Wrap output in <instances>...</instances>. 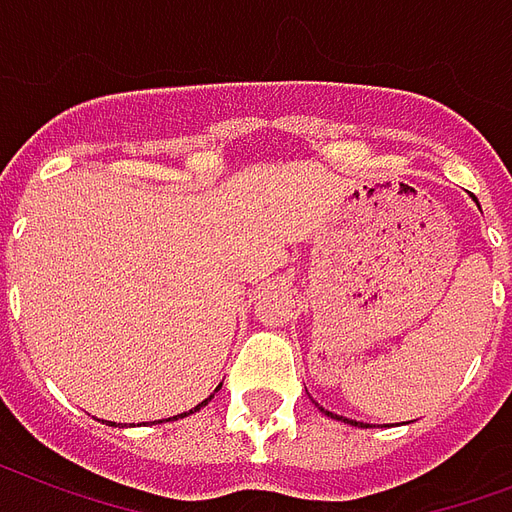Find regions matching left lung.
Returning a JSON list of instances; mask_svg holds the SVG:
<instances>
[{"mask_svg": "<svg viewBox=\"0 0 512 512\" xmlns=\"http://www.w3.org/2000/svg\"><path fill=\"white\" fill-rule=\"evenodd\" d=\"M475 202H478V199H475ZM318 410H324V407H318ZM326 416H332V418H337V421H345V424H353L356 426V421H348V418H343V416H334V413H329V410H324Z\"/></svg>", "mask_w": 512, "mask_h": 512, "instance_id": "left-lung-1", "label": "left lung"}]
</instances>
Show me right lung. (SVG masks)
I'll use <instances>...</instances> for the list:
<instances>
[{"instance_id":"add662e5","label":"right lung","mask_w":512,"mask_h":512,"mask_svg":"<svg viewBox=\"0 0 512 512\" xmlns=\"http://www.w3.org/2000/svg\"><path fill=\"white\" fill-rule=\"evenodd\" d=\"M218 388H221V386H218ZM218 388H215V391H218ZM210 399H213V394H210V397H207L205 402H199L197 407H191V410H188V413H180V416H172V418H175V421H178V418H186V416H191V413H197V410H202V407H205L207 402H210ZM172 418H169V421H172ZM110 424H113V421H110Z\"/></svg>"}]
</instances>
